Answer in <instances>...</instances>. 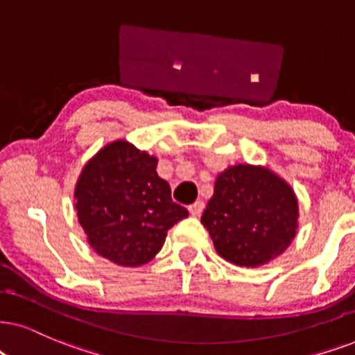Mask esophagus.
<instances>
[{
	"label": "esophagus",
	"mask_w": 355,
	"mask_h": 355,
	"mask_svg": "<svg viewBox=\"0 0 355 355\" xmlns=\"http://www.w3.org/2000/svg\"><path fill=\"white\" fill-rule=\"evenodd\" d=\"M203 208H205V203H203V201H196V203H193V205L188 206V211H190L191 216L198 218L200 214L203 213Z\"/></svg>",
	"instance_id": "obj_1"
}]
</instances>
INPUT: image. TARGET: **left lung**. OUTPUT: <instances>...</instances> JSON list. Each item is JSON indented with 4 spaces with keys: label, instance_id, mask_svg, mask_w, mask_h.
<instances>
[{
    "label": "left lung",
    "instance_id": "1",
    "mask_svg": "<svg viewBox=\"0 0 355 355\" xmlns=\"http://www.w3.org/2000/svg\"><path fill=\"white\" fill-rule=\"evenodd\" d=\"M298 198L263 165L236 164L218 173L201 223L216 252L239 267H262L297 237Z\"/></svg>",
    "mask_w": 355,
    "mask_h": 355
}]
</instances>
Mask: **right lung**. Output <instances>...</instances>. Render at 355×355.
Returning a JSON list of instances; mask_svg holds the SVG:
<instances>
[{"label": "right lung", "instance_id": "1", "mask_svg": "<svg viewBox=\"0 0 355 355\" xmlns=\"http://www.w3.org/2000/svg\"><path fill=\"white\" fill-rule=\"evenodd\" d=\"M155 155L125 139L101 147L85 164L73 208L93 250L116 266L139 267L162 249L173 224L188 216L157 175Z\"/></svg>", "mask_w": 355, "mask_h": 355}]
</instances>
